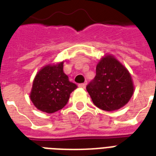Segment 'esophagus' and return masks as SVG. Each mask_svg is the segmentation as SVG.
Here are the masks:
<instances>
[{
    "instance_id": "34e87169",
    "label": "esophagus",
    "mask_w": 156,
    "mask_h": 156,
    "mask_svg": "<svg viewBox=\"0 0 156 156\" xmlns=\"http://www.w3.org/2000/svg\"><path fill=\"white\" fill-rule=\"evenodd\" d=\"M78 87H81V88H85V87H86V83H83L78 84Z\"/></svg>"
}]
</instances>
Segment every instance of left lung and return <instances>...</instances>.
I'll return each instance as SVG.
<instances>
[{"label":"left lung","mask_w":156,"mask_h":156,"mask_svg":"<svg viewBox=\"0 0 156 156\" xmlns=\"http://www.w3.org/2000/svg\"><path fill=\"white\" fill-rule=\"evenodd\" d=\"M131 73L113 55H106L96 67V76L87 86L95 106L107 112L118 110L134 93Z\"/></svg>","instance_id":"left-lung-1"}]
</instances>
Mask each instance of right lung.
Returning a JSON list of instances; mask_svg holds the SVG:
<instances>
[{
	"label": "right lung",
	"instance_id": "obj_1",
	"mask_svg": "<svg viewBox=\"0 0 156 156\" xmlns=\"http://www.w3.org/2000/svg\"><path fill=\"white\" fill-rule=\"evenodd\" d=\"M63 61L44 66L37 73L32 84L30 98L34 107L46 113L62 109L77 85L69 82L63 72Z\"/></svg>",
	"mask_w": 156,
	"mask_h": 156
}]
</instances>
